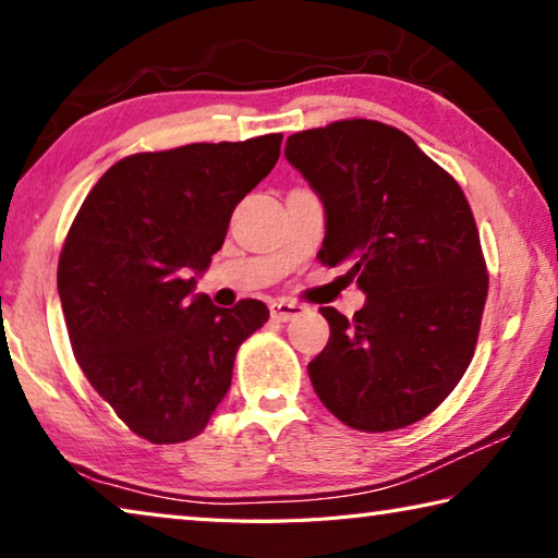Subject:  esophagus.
Listing matches in <instances>:
<instances>
[{"label":"esophagus","mask_w":558,"mask_h":558,"mask_svg":"<svg viewBox=\"0 0 558 558\" xmlns=\"http://www.w3.org/2000/svg\"><path fill=\"white\" fill-rule=\"evenodd\" d=\"M305 305H300V302H290V300H272L270 302V317L278 319V323H290V319L300 317L305 313Z\"/></svg>","instance_id":"obj_1"}]
</instances>
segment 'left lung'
Returning a JSON list of instances; mask_svg holds the SVG:
<instances>
[{
    "label": "left lung",
    "mask_w": 558,
    "mask_h": 558,
    "mask_svg": "<svg viewBox=\"0 0 558 558\" xmlns=\"http://www.w3.org/2000/svg\"><path fill=\"white\" fill-rule=\"evenodd\" d=\"M286 157L325 204L317 258L366 292L352 319L319 307L332 332L310 381L349 428L411 426L456 389L483 323L487 266L465 194L376 120L295 132Z\"/></svg>",
    "instance_id": "obj_1"
}]
</instances>
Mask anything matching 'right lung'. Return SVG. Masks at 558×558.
I'll return each instance as SVG.
<instances>
[{"label":"right lung","mask_w":558,"mask_h":558,"mask_svg":"<svg viewBox=\"0 0 558 558\" xmlns=\"http://www.w3.org/2000/svg\"><path fill=\"white\" fill-rule=\"evenodd\" d=\"M280 143L276 132L130 155L75 214L59 258L75 362L140 438L199 436L229 391L241 342L268 319L260 300L223 310L192 292Z\"/></svg>","instance_id":"right-lung-1"}]
</instances>
